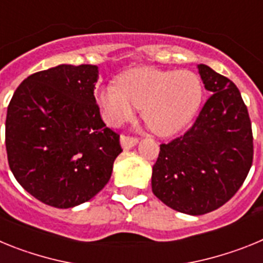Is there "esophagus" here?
<instances>
[{
	"label": "esophagus",
	"instance_id": "esophagus-1",
	"mask_svg": "<svg viewBox=\"0 0 263 263\" xmlns=\"http://www.w3.org/2000/svg\"><path fill=\"white\" fill-rule=\"evenodd\" d=\"M121 146L124 150H129V148L134 147V146L138 143V139L134 138V137H126V136H121L120 138Z\"/></svg>",
	"mask_w": 263,
	"mask_h": 263
}]
</instances>
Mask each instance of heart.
I'll list each match as a JSON object with an SVG mask.
<instances>
[{
  "instance_id": "heart-1",
  "label": "heart",
  "mask_w": 263,
  "mask_h": 263,
  "mask_svg": "<svg viewBox=\"0 0 263 263\" xmlns=\"http://www.w3.org/2000/svg\"><path fill=\"white\" fill-rule=\"evenodd\" d=\"M97 104L111 126L129 121L137 108L153 133L170 137L187 126L200 108L203 84L191 71L138 67L122 72L117 84L100 88Z\"/></svg>"
}]
</instances>
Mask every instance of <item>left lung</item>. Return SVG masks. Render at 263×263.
I'll list each match as a JSON object with an SVG mask.
<instances>
[{
    "instance_id": "1",
    "label": "left lung",
    "mask_w": 263,
    "mask_h": 263,
    "mask_svg": "<svg viewBox=\"0 0 263 263\" xmlns=\"http://www.w3.org/2000/svg\"><path fill=\"white\" fill-rule=\"evenodd\" d=\"M199 73L212 96L184 136L160 145L152 187L167 206L199 216L224 205L253 162V133L240 90L205 64Z\"/></svg>"
}]
</instances>
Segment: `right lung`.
Wrapping results in <instances>:
<instances>
[{"instance_id": "right-lung-1", "label": "right lung", "mask_w": 263, "mask_h": 263, "mask_svg": "<svg viewBox=\"0 0 263 263\" xmlns=\"http://www.w3.org/2000/svg\"><path fill=\"white\" fill-rule=\"evenodd\" d=\"M99 67L60 64L25 79L8 106L5 143L17 182L42 203L73 208L96 196L122 152L95 99Z\"/></svg>"}]
</instances>
